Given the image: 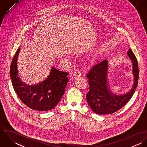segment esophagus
Wrapping results in <instances>:
<instances>
[{"label":"esophagus","mask_w":147,"mask_h":147,"mask_svg":"<svg viewBox=\"0 0 147 147\" xmlns=\"http://www.w3.org/2000/svg\"><path fill=\"white\" fill-rule=\"evenodd\" d=\"M81 74H82V73H81L80 71H77L76 72H75V74H74V77L75 78H79V77H80V76H81Z\"/></svg>","instance_id":"esophagus-1"}]
</instances>
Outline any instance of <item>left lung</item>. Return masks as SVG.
I'll return each instance as SVG.
<instances>
[{
    "instance_id": "1",
    "label": "left lung",
    "mask_w": 147,
    "mask_h": 147,
    "mask_svg": "<svg viewBox=\"0 0 147 147\" xmlns=\"http://www.w3.org/2000/svg\"><path fill=\"white\" fill-rule=\"evenodd\" d=\"M133 64L134 83L131 90L123 95L114 94L107 82L108 62L104 59L93 65L86 74L89 90L86 95V100L91 109L96 114L105 115L116 112L122 108L132 97L139 79L138 63L131 49L127 52Z\"/></svg>"
}]
</instances>
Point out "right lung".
<instances>
[{"mask_svg":"<svg viewBox=\"0 0 147 147\" xmlns=\"http://www.w3.org/2000/svg\"><path fill=\"white\" fill-rule=\"evenodd\" d=\"M19 48L12 59L10 76L13 89L21 101L32 109L47 111L55 107L61 101L68 82V72L52 67L50 75L39 84L28 85L18 77L17 61Z\"/></svg>","mask_w":147,"mask_h":147,"instance_id":"1","label":"right lung"}]
</instances>
